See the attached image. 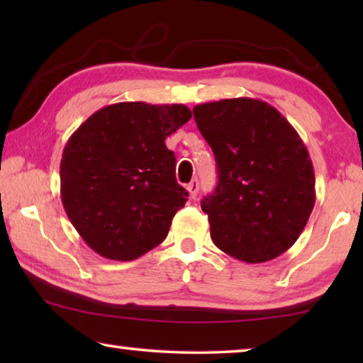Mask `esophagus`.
<instances>
[{"mask_svg":"<svg viewBox=\"0 0 363 363\" xmlns=\"http://www.w3.org/2000/svg\"><path fill=\"white\" fill-rule=\"evenodd\" d=\"M199 189H200V186H199V181H196V179H194L192 182L187 184V190H189L190 199H195L196 194H199Z\"/></svg>","mask_w":363,"mask_h":363,"instance_id":"esophagus-1","label":"esophagus"}]
</instances>
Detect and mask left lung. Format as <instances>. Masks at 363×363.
Segmentation results:
<instances>
[{
  "label": "left lung",
  "instance_id": "8db88e82",
  "mask_svg": "<svg viewBox=\"0 0 363 363\" xmlns=\"http://www.w3.org/2000/svg\"><path fill=\"white\" fill-rule=\"evenodd\" d=\"M213 149L218 186L201 200L214 245L257 264L293 247L315 205V174L303 139L270 104L237 97L194 107Z\"/></svg>",
  "mask_w": 363,
  "mask_h": 363
}]
</instances>
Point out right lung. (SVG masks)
Returning a JSON list of instances; mask_svg holds the SVG:
<instances>
[{
  "label": "right lung",
  "instance_id": "1",
  "mask_svg": "<svg viewBox=\"0 0 363 363\" xmlns=\"http://www.w3.org/2000/svg\"><path fill=\"white\" fill-rule=\"evenodd\" d=\"M190 118L182 104L118 102L97 110L67 140L60 199L97 255L133 261L167 238L187 192L164 139Z\"/></svg>",
  "mask_w": 363,
  "mask_h": 363
}]
</instances>
